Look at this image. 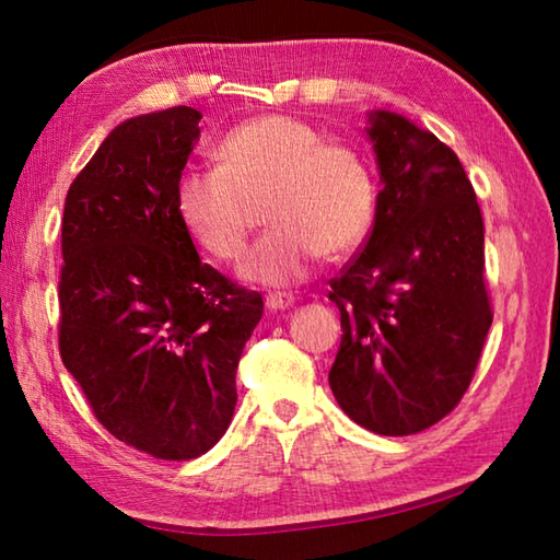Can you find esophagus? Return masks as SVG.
<instances>
[{"label": "esophagus", "mask_w": 560, "mask_h": 560, "mask_svg": "<svg viewBox=\"0 0 560 560\" xmlns=\"http://www.w3.org/2000/svg\"><path fill=\"white\" fill-rule=\"evenodd\" d=\"M293 306L291 293H269L267 296V308L269 311H287Z\"/></svg>", "instance_id": "esophagus-1"}]
</instances>
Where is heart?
<instances>
[{
	"label": "heart",
	"instance_id": "b5f03b06",
	"mask_svg": "<svg viewBox=\"0 0 560 560\" xmlns=\"http://www.w3.org/2000/svg\"><path fill=\"white\" fill-rule=\"evenodd\" d=\"M220 165L187 167L175 207L187 234L212 257L242 254L257 207L271 230L246 252L240 273L259 287H291L318 259L363 242L375 217V183L363 155L324 143L308 122L261 116L232 128L217 148Z\"/></svg>",
	"mask_w": 560,
	"mask_h": 560
}]
</instances>
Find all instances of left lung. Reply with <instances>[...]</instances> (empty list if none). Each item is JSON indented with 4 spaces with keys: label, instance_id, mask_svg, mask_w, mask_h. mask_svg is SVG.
Listing matches in <instances>:
<instances>
[{
    "label": "left lung",
    "instance_id": "left-lung-1",
    "mask_svg": "<svg viewBox=\"0 0 560 560\" xmlns=\"http://www.w3.org/2000/svg\"><path fill=\"white\" fill-rule=\"evenodd\" d=\"M368 122L383 189L363 252L330 281L343 338L328 383L360 428L402 438L450 415L471 383L494 318L485 222L438 136L393 110Z\"/></svg>",
    "mask_w": 560,
    "mask_h": 560
}]
</instances>
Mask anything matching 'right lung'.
<instances>
[{"mask_svg": "<svg viewBox=\"0 0 560 560\" xmlns=\"http://www.w3.org/2000/svg\"><path fill=\"white\" fill-rule=\"evenodd\" d=\"M202 113L113 128L73 179L61 222L59 348L113 438L158 459L210 452L236 405L261 293L202 264L175 207Z\"/></svg>", "mask_w": 560, "mask_h": 560, "instance_id": "add662e5", "label": "right lung"}]
</instances>
